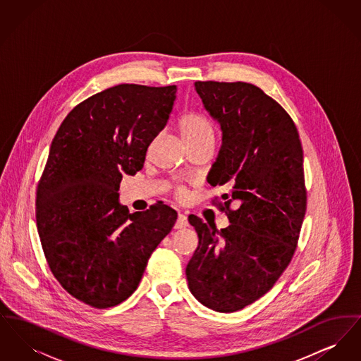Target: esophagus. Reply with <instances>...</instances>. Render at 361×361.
Segmentation results:
<instances>
[{
	"mask_svg": "<svg viewBox=\"0 0 361 361\" xmlns=\"http://www.w3.org/2000/svg\"><path fill=\"white\" fill-rule=\"evenodd\" d=\"M188 224V216L185 214H178V218H177V222L174 224V228H185Z\"/></svg>",
	"mask_w": 361,
	"mask_h": 361,
	"instance_id": "obj_1",
	"label": "esophagus"
}]
</instances>
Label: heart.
Here are the masks:
<instances>
[{
    "mask_svg": "<svg viewBox=\"0 0 361 361\" xmlns=\"http://www.w3.org/2000/svg\"><path fill=\"white\" fill-rule=\"evenodd\" d=\"M178 130H180L181 137L184 139V142L187 145L206 139V137H214V128H212L211 121L195 112L185 114L180 119ZM176 195L180 200H184L187 197V190L184 188H178Z\"/></svg>",
    "mask_w": 361,
    "mask_h": 361,
    "instance_id": "heart-1",
    "label": "heart"
}]
</instances>
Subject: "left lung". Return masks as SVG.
<instances>
[{
  "instance_id": "8db88e82",
  "label": "left lung",
  "mask_w": 361,
  "mask_h": 361,
  "mask_svg": "<svg viewBox=\"0 0 361 361\" xmlns=\"http://www.w3.org/2000/svg\"><path fill=\"white\" fill-rule=\"evenodd\" d=\"M195 90L221 124L207 180L230 188L222 195L230 226L216 230L189 216L199 246L185 274L202 305L234 312L269 291L291 262L307 206L303 150L290 115L257 86L197 81Z\"/></svg>"
}]
</instances>
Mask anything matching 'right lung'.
I'll return each mask as SVG.
<instances>
[{
    "label": "right lung",
    "instance_id": "add662e5",
    "mask_svg": "<svg viewBox=\"0 0 361 361\" xmlns=\"http://www.w3.org/2000/svg\"><path fill=\"white\" fill-rule=\"evenodd\" d=\"M176 90L105 89L73 108L52 139L36 190L37 233L52 275L92 307H114L131 296L177 219L165 204L130 214L118 193L123 173L143 168Z\"/></svg>",
    "mask_w": 361,
    "mask_h": 361
}]
</instances>
